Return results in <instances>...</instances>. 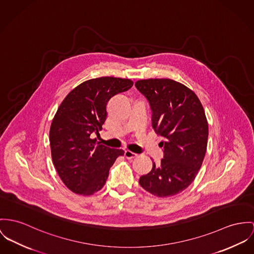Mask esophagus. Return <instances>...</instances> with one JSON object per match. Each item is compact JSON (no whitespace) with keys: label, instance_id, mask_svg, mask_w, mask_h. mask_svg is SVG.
I'll list each match as a JSON object with an SVG mask.
<instances>
[{"label":"esophagus","instance_id":"obj_1","mask_svg":"<svg viewBox=\"0 0 254 254\" xmlns=\"http://www.w3.org/2000/svg\"><path fill=\"white\" fill-rule=\"evenodd\" d=\"M125 156H126L127 159H131V158H134V157H136L137 154L133 153V152H131V151H128V150H127V151H125Z\"/></svg>","mask_w":254,"mask_h":254}]
</instances>
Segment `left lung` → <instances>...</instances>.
Returning a JSON list of instances; mask_svg holds the SVG:
<instances>
[{
	"label": "left lung",
	"mask_w": 254,
	"mask_h": 254,
	"mask_svg": "<svg viewBox=\"0 0 254 254\" xmlns=\"http://www.w3.org/2000/svg\"><path fill=\"white\" fill-rule=\"evenodd\" d=\"M135 87L150 103L153 128L164 138L160 164L153 161L139 184L157 197L176 195L193 182L205 157L209 127L204 108L194 92L171 79L139 80Z\"/></svg>",
	"instance_id": "1"
}]
</instances>
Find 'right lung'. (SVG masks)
<instances>
[{
  "label": "right lung",
  "mask_w": 254,
  "mask_h": 254,
  "mask_svg": "<svg viewBox=\"0 0 254 254\" xmlns=\"http://www.w3.org/2000/svg\"><path fill=\"white\" fill-rule=\"evenodd\" d=\"M129 79H90L74 88L61 103L51 124L49 140L53 164L63 183L72 192L91 195L106 183L120 149H111L92 139L102 129L106 105L115 95L130 89Z\"/></svg>",
  "instance_id": "1"
}]
</instances>
